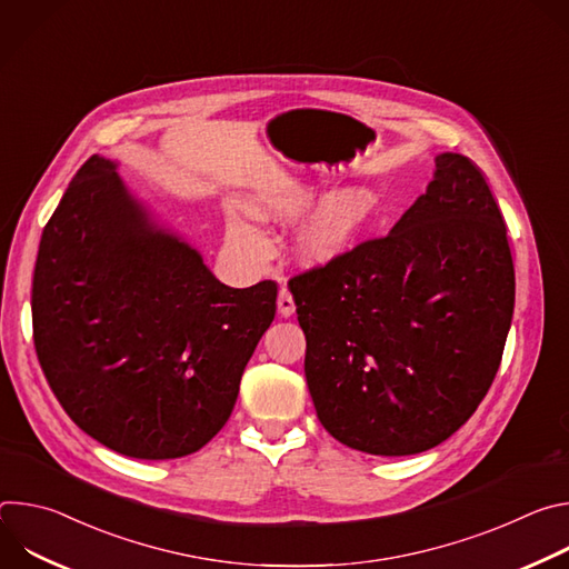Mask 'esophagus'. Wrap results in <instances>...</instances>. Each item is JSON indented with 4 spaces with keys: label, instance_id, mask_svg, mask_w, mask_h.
Listing matches in <instances>:
<instances>
[{
    "label": "esophagus",
    "instance_id": "obj_1",
    "mask_svg": "<svg viewBox=\"0 0 569 569\" xmlns=\"http://www.w3.org/2000/svg\"><path fill=\"white\" fill-rule=\"evenodd\" d=\"M277 306H279V312H281V317H292L295 315V299H292V292L283 286L281 290H279V299H277Z\"/></svg>",
    "mask_w": 569,
    "mask_h": 569
}]
</instances>
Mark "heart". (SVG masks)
Returning a JSON list of instances; mask_svg holds the SVG:
<instances>
[{
	"label": "heart",
	"instance_id": "obj_1",
	"mask_svg": "<svg viewBox=\"0 0 569 569\" xmlns=\"http://www.w3.org/2000/svg\"><path fill=\"white\" fill-rule=\"evenodd\" d=\"M315 193L301 184L270 189L254 198L257 218L292 220L312 204ZM378 207V196L369 187L351 184L323 198L295 233V250L306 263H323L342 254L365 229ZM229 229L240 231V220H229Z\"/></svg>",
	"mask_w": 569,
	"mask_h": 569
}]
</instances>
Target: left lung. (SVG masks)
<instances>
[{"mask_svg": "<svg viewBox=\"0 0 569 569\" xmlns=\"http://www.w3.org/2000/svg\"><path fill=\"white\" fill-rule=\"evenodd\" d=\"M382 238L290 279L319 423L382 457L430 450L489 391L516 301L507 224L459 152Z\"/></svg>", "mask_w": 569, "mask_h": 569, "instance_id": "obj_1", "label": "left lung"}]
</instances>
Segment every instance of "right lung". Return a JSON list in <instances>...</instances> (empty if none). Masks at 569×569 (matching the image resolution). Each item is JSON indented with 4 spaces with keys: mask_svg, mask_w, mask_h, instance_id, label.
Returning a JSON list of instances; mask_svg holds the SVG:
<instances>
[{
    "mask_svg": "<svg viewBox=\"0 0 569 569\" xmlns=\"http://www.w3.org/2000/svg\"><path fill=\"white\" fill-rule=\"evenodd\" d=\"M33 342L69 419L110 450L178 459L227 423L277 283L229 288L92 154L44 224Z\"/></svg>",
    "mask_w": 569,
    "mask_h": 569,
    "instance_id": "1",
    "label": "right lung"
}]
</instances>
